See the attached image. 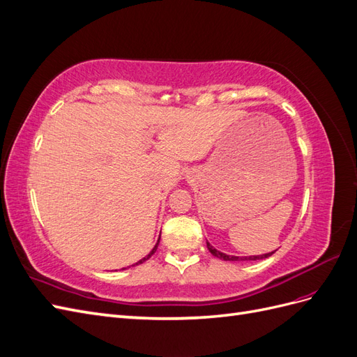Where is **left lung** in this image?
<instances>
[{"label": "left lung", "mask_w": 357, "mask_h": 357, "mask_svg": "<svg viewBox=\"0 0 357 357\" xmlns=\"http://www.w3.org/2000/svg\"><path fill=\"white\" fill-rule=\"evenodd\" d=\"M207 247H208V250H210V253L213 255V256H215V257H219V259H222V261H229V262H234V261H259V259H265V257H269L271 256L274 252H271V253H266V255H261V256H244V257H238V256H229V255H225V253H222V252H219V250H215V248L210 244V243H207Z\"/></svg>", "instance_id": "obj_1"}]
</instances>
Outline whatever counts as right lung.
I'll list each match as a JSON object with an SVG mask.
<instances>
[{"instance_id":"right-lung-1","label":"right lung","mask_w":357,"mask_h":357,"mask_svg":"<svg viewBox=\"0 0 357 357\" xmlns=\"http://www.w3.org/2000/svg\"><path fill=\"white\" fill-rule=\"evenodd\" d=\"M159 238H160V236H159ZM158 244H159V240H158V243H156V245H155V247H153V250H152V252H150V253H149V255H147V256H146V257H144V259H142V261H138V262H137V264H135V265H138V264H143V262H144V261H147V259H149V257H150V256H152V255H153V253H155V252H156V248H158Z\"/></svg>"}]
</instances>
